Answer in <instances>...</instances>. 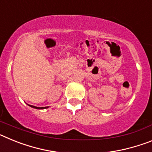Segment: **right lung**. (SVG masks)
<instances>
[{
  "instance_id": "obj_1",
  "label": "right lung",
  "mask_w": 152,
  "mask_h": 152,
  "mask_svg": "<svg viewBox=\"0 0 152 152\" xmlns=\"http://www.w3.org/2000/svg\"><path fill=\"white\" fill-rule=\"evenodd\" d=\"M29 107H33V108H35V109H39V110H41V109H46L48 108L49 107H35V106H32V105H29Z\"/></svg>"
}]
</instances>
